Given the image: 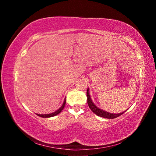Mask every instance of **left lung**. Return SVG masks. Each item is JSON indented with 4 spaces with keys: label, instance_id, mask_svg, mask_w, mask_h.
I'll list each match as a JSON object with an SVG mask.
<instances>
[{
    "label": "left lung",
    "instance_id": "obj_1",
    "mask_svg": "<svg viewBox=\"0 0 156 156\" xmlns=\"http://www.w3.org/2000/svg\"><path fill=\"white\" fill-rule=\"evenodd\" d=\"M87 103L89 105V107L90 108V109L95 113V114H96L97 115L100 116V117L108 118V119H113V118H117V117H118V116L121 115L122 114H123L124 113H125V112H122L120 113H111L107 112H105V111L99 109V108L96 107V105L94 104V102H92L91 97H90V96H89V89H87Z\"/></svg>",
    "mask_w": 156,
    "mask_h": 156
}]
</instances>
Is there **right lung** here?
<instances>
[{"label":"right lung","mask_w":156,"mask_h":156,"mask_svg":"<svg viewBox=\"0 0 156 156\" xmlns=\"http://www.w3.org/2000/svg\"><path fill=\"white\" fill-rule=\"evenodd\" d=\"M65 103H66V100L65 99L64 100V102H63L62 105L61 106V107H60L58 109L56 112H55L54 113H49V114H36L37 115L40 116V117H42V118H50V117H53V116H55L58 114L59 113H60L62 111V109H64L65 107Z\"/></svg>","instance_id":"right-lung-1"}]
</instances>
